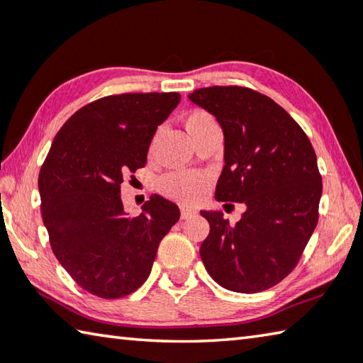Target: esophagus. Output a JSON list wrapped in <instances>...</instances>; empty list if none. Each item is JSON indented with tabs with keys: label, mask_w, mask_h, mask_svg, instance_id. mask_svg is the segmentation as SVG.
<instances>
[{
	"label": "esophagus",
	"mask_w": 363,
	"mask_h": 363,
	"mask_svg": "<svg viewBox=\"0 0 363 363\" xmlns=\"http://www.w3.org/2000/svg\"><path fill=\"white\" fill-rule=\"evenodd\" d=\"M196 213H198V212H196V208L188 207V206H180V215H182L183 220L191 218V217H194Z\"/></svg>",
	"instance_id": "obj_1"
}]
</instances>
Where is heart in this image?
I'll return each mask as SVG.
<instances>
[{
  "label": "heart",
  "instance_id": "heart-1",
  "mask_svg": "<svg viewBox=\"0 0 363 363\" xmlns=\"http://www.w3.org/2000/svg\"><path fill=\"white\" fill-rule=\"evenodd\" d=\"M215 123V119L206 111H193L188 114L185 121L186 130L189 135H194L201 127ZM208 185V178L204 174L198 172H172L161 178L159 182V189L161 193L169 196V198L182 202H194L204 194Z\"/></svg>",
  "mask_w": 363,
  "mask_h": 363
}]
</instances>
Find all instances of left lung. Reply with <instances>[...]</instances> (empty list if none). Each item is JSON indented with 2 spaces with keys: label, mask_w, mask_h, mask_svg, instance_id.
Returning a JSON list of instances; mask_svg holds the SVG:
<instances>
[{
  "label": "left lung",
  "mask_w": 363,
  "mask_h": 363,
  "mask_svg": "<svg viewBox=\"0 0 363 363\" xmlns=\"http://www.w3.org/2000/svg\"><path fill=\"white\" fill-rule=\"evenodd\" d=\"M188 99L223 129L215 199L247 207L236 225L220 211L201 212L211 225L202 262L228 290H268L294 271L317 226L322 177L313 145L282 106L252 89L213 86Z\"/></svg>",
  "instance_id": "left-lung-1"
}]
</instances>
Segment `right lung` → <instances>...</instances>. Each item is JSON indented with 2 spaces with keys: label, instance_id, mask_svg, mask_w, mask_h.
Wrapping results in <instances>:
<instances>
[{
  "label": "right lung",
  "instance_id": "right-lung-1",
  "mask_svg": "<svg viewBox=\"0 0 363 363\" xmlns=\"http://www.w3.org/2000/svg\"><path fill=\"white\" fill-rule=\"evenodd\" d=\"M178 104V92L110 95L57 132L38 178L43 223L59 263L89 294L113 300L135 291L180 218L159 194L138 217L121 201L124 177L145 167L157 125Z\"/></svg>",
  "mask_w": 363,
  "mask_h": 363
}]
</instances>
